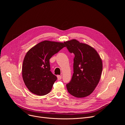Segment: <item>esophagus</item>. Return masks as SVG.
Listing matches in <instances>:
<instances>
[{
  "instance_id": "1",
  "label": "esophagus",
  "mask_w": 125,
  "mask_h": 125,
  "mask_svg": "<svg viewBox=\"0 0 125 125\" xmlns=\"http://www.w3.org/2000/svg\"><path fill=\"white\" fill-rule=\"evenodd\" d=\"M57 78H58V80L59 81L60 80L62 79V76H61V75H57Z\"/></svg>"
}]
</instances>
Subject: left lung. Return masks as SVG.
I'll return each mask as SVG.
<instances>
[{
	"mask_svg": "<svg viewBox=\"0 0 125 125\" xmlns=\"http://www.w3.org/2000/svg\"><path fill=\"white\" fill-rule=\"evenodd\" d=\"M68 51L74 54L73 73L66 85L68 93L73 96L82 98L94 91L101 79L102 60L94 48L80 43L75 39L65 42Z\"/></svg>",
	"mask_w": 125,
	"mask_h": 125,
	"instance_id": "obj_1",
	"label": "left lung"
}]
</instances>
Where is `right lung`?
<instances>
[{"label":"right lung","instance_id":"obj_1","mask_svg":"<svg viewBox=\"0 0 125 125\" xmlns=\"http://www.w3.org/2000/svg\"><path fill=\"white\" fill-rule=\"evenodd\" d=\"M64 43L45 40L27 52L24 57L22 75L24 84L31 93L44 95L51 91L57 78L51 72L50 59L65 47Z\"/></svg>","mask_w":125,"mask_h":125}]
</instances>
